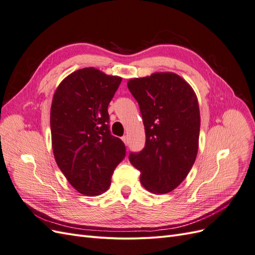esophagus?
Returning <instances> with one entry per match:
<instances>
[{"instance_id":"1","label":"esophagus","mask_w":255,"mask_h":255,"mask_svg":"<svg viewBox=\"0 0 255 255\" xmlns=\"http://www.w3.org/2000/svg\"><path fill=\"white\" fill-rule=\"evenodd\" d=\"M122 141L126 143V145H128V138L127 136H123V137H122Z\"/></svg>"}]
</instances>
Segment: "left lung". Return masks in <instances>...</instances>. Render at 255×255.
I'll return each mask as SVG.
<instances>
[{
    "label": "left lung",
    "mask_w": 255,
    "mask_h": 255,
    "mask_svg": "<svg viewBox=\"0 0 255 255\" xmlns=\"http://www.w3.org/2000/svg\"><path fill=\"white\" fill-rule=\"evenodd\" d=\"M139 105L145 132L140 152L128 159L140 182L154 194H167L185 180L199 146L200 111L190 85L172 72H156L128 82Z\"/></svg>",
    "instance_id": "left-lung-1"
}]
</instances>
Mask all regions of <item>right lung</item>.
<instances>
[{
	"label": "right lung",
	"mask_w": 255,
	"mask_h": 255,
	"mask_svg": "<svg viewBox=\"0 0 255 255\" xmlns=\"http://www.w3.org/2000/svg\"><path fill=\"white\" fill-rule=\"evenodd\" d=\"M122 79L95 68L74 71L59 84L51 106L54 157L72 186L97 196L111 185L126 145L111 134L110 102Z\"/></svg>",
	"instance_id": "right-lung-1"
}]
</instances>
